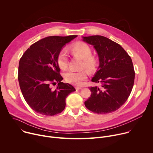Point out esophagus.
<instances>
[{
	"label": "esophagus",
	"instance_id": "obj_1",
	"mask_svg": "<svg viewBox=\"0 0 153 153\" xmlns=\"http://www.w3.org/2000/svg\"><path fill=\"white\" fill-rule=\"evenodd\" d=\"M82 88V87H80V86H76V90H81Z\"/></svg>",
	"mask_w": 153,
	"mask_h": 153
}]
</instances>
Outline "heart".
Listing matches in <instances>:
<instances>
[{
    "label": "heart",
    "mask_w": 153,
    "mask_h": 153,
    "mask_svg": "<svg viewBox=\"0 0 153 153\" xmlns=\"http://www.w3.org/2000/svg\"><path fill=\"white\" fill-rule=\"evenodd\" d=\"M73 52L83 59L82 67L90 71L94 70L97 65V60L92 56V50L90 47L83 42H77L71 47ZM68 54L65 48H62L58 53L57 62L62 69L66 68L68 66ZM88 76L86 71H74L68 70L63 73L65 80L67 83L74 85H80Z\"/></svg>",
    "instance_id": "b5f03b06"
}]
</instances>
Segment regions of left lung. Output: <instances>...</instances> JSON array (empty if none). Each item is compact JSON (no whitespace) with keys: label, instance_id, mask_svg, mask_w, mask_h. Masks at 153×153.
Instances as JSON below:
<instances>
[{"label":"left lung","instance_id":"8db88e82","mask_svg":"<svg viewBox=\"0 0 153 153\" xmlns=\"http://www.w3.org/2000/svg\"><path fill=\"white\" fill-rule=\"evenodd\" d=\"M94 46L99 58V67L91 79L101 86L90 87L91 96L85 106L97 114L116 111L127 100L132 91L135 72L131 58L116 42L102 36L83 37Z\"/></svg>","mask_w":153,"mask_h":153}]
</instances>
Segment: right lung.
<instances>
[{
    "label": "right lung",
    "mask_w": 153,
    "mask_h": 153,
    "mask_svg": "<svg viewBox=\"0 0 153 153\" xmlns=\"http://www.w3.org/2000/svg\"><path fill=\"white\" fill-rule=\"evenodd\" d=\"M77 36H49L30 46L20 59L18 80L23 96L36 113L45 116L60 113L65 107V100L76 91L68 83L62 82L57 62L62 47ZM58 83L53 91L51 84Z\"/></svg>",
    "instance_id": "1"
}]
</instances>
